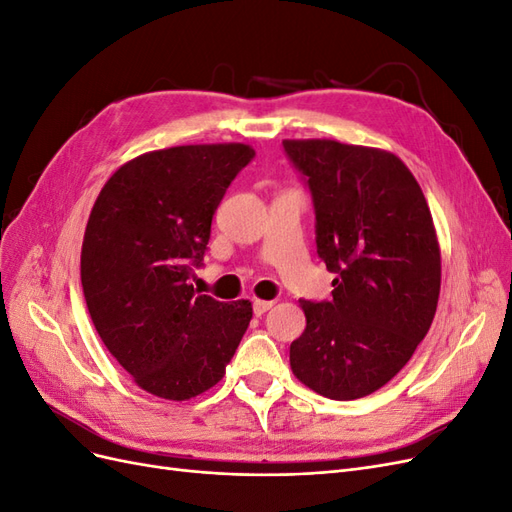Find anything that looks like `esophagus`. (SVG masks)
I'll list each match as a JSON object with an SVG mask.
<instances>
[{
	"mask_svg": "<svg viewBox=\"0 0 512 512\" xmlns=\"http://www.w3.org/2000/svg\"><path fill=\"white\" fill-rule=\"evenodd\" d=\"M271 307H273V301H262V299H256V301H254V314H256V316L267 314Z\"/></svg>",
	"mask_w": 512,
	"mask_h": 512,
	"instance_id": "obj_1",
	"label": "esophagus"
}]
</instances>
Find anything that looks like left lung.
I'll list each match as a JSON object with an SVG mask.
<instances>
[{
  "mask_svg": "<svg viewBox=\"0 0 512 512\" xmlns=\"http://www.w3.org/2000/svg\"><path fill=\"white\" fill-rule=\"evenodd\" d=\"M314 196L318 256L333 301H301L290 367L322 397L348 401L395 378L436 316L442 258L421 185L395 153L331 138H286Z\"/></svg>",
  "mask_w": 512,
  "mask_h": 512,
  "instance_id": "1",
  "label": "left lung"
}]
</instances>
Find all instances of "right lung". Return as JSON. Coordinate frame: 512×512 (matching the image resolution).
Here are the masks:
<instances>
[{
	"mask_svg": "<svg viewBox=\"0 0 512 512\" xmlns=\"http://www.w3.org/2000/svg\"><path fill=\"white\" fill-rule=\"evenodd\" d=\"M245 143L181 145L121 164L89 213L81 284L91 322L143 391L188 401L218 384L252 303L215 301L192 280Z\"/></svg>",
	"mask_w": 512,
	"mask_h": 512,
	"instance_id": "obj_1",
	"label": "right lung"
}]
</instances>
